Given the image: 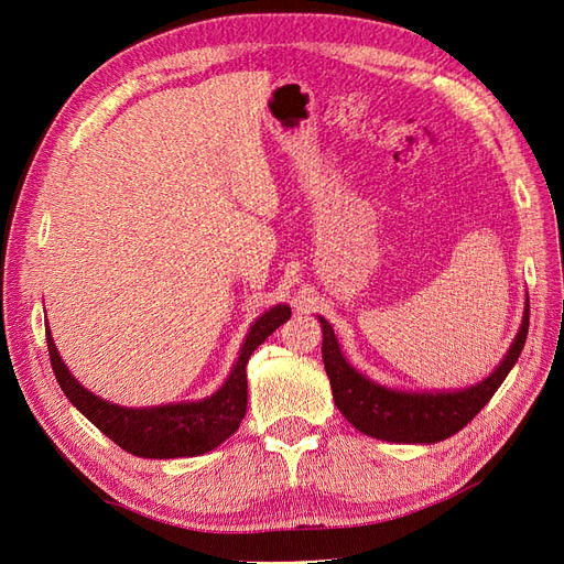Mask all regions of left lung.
<instances>
[{
    "label": "left lung",
    "instance_id": "1",
    "mask_svg": "<svg viewBox=\"0 0 564 564\" xmlns=\"http://www.w3.org/2000/svg\"><path fill=\"white\" fill-rule=\"evenodd\" d=\"M322 324V360L332 383L334 402L357 431L388 442H406V445H431L447 440L468 425L475 414L499 390L508 371L513 369L524 348L529 332V303L524 308L522 327L510 346L506 360L497 371L468 390L458 392H400L388 390L357 373L338 350L332 324L319 317Z\"/></svg>",
    "mask_w": 564,
    "mask_h": 564
}]
</instances>
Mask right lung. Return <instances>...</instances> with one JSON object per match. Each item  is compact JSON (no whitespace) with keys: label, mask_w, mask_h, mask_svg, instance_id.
Here are the masks:
<instances>
[{"label":"right lung","mask_w":564,"mask_h":564,"mask_svg":"<svg viewBox=\"0 0 564 564\" xmlns=\"http://www.w3.org/2000/svg\"><path fill=\"white\" fill-rule=\"evenodd\" d=\"M292 317L289 305L261 315L253 322L237 365L230 371L228 381L220 386L212 398L185 404H166L150 409H124L96 398L94 392L82 388L73 373L61 362V355L46 329L48 360L54 367L58 386L65 398L87 416L96 429L108 435L115 445L124 452L143 458H178L207 454L220 442L228 440L247 414V362L251 352L275 332L280 324Z\"/></svg>","instance_id":"obj_1"}]
</instances>
